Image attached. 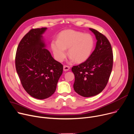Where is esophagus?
I'll use <instances>...</instances> for the list:
<instances>
[{"mask_svg": "<svg viewBox=\"0 0 134 134\" xmlns=\"http://www.w3.org/2000/svg\"><path fill=\"white\" fill-rule=\"evenodd\" d=\"M70 69V66H68V65H64V66H63V70L64 71H67L69 70Z\"/></svg>", "mask_w": 134, "mask_h": 134, "instance_id": "esophagus-1", "label": "esophagus"}]
</instances>
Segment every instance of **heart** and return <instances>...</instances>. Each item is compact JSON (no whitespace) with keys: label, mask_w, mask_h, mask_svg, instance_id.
Listing matches in <instances>:
<instances>
[{"label":"heart","mask_w":134,"mask_h":134,"mask_svg":"<svg viewBox=\"0 0 134 134\" xmlns=\"http://www.w3.org/2000/svg\"><path fill=\"white\" fill-rule=\"evenodd\" d=\"M94 46L92 36L81 32L68 30L62 31L58 37L57 41L51 42V48L54 56L59 62H62L68 55L76 63H82L91 55Z\"/></svg>","instance_id":"heart-1"}]
</instances>
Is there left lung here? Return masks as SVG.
<instances>
[{"mask_svg": "<svg viewBox=\"0 0 134 134\" xmlns=\"http://www.w3.org/2000/svg\"><path fill=\"white\" fill-rule=\"evenodd\" d=\"M95 34V49L86 61L74 66V89L80 95L89 97L101 92L108 82L113 65L111 45L107 38L98 31L89 29Z\"/></svg>", "mask_w": 134, "mask_h": 134, "instance_id": "left-lung-1", "label": "left lung"}]
</instances>
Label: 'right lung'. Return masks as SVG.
<instances>
[{"mask_svg":"<svg viewBox=\"0 0 134 134\" xmlns=\"http://www.w3.org/2000/svg\"><path fill=\"white\" fill-rule=\"evenodd\" d=\"M46 29L30 30L20 42L15 58L23 87L30 96L39 99L53 95L63 70V65L44 48L42 35Z\"/></svg>","mask_w":134,"mask_h":134,"instance_id":"add662e5","label":"right lung"}]
</instances>
